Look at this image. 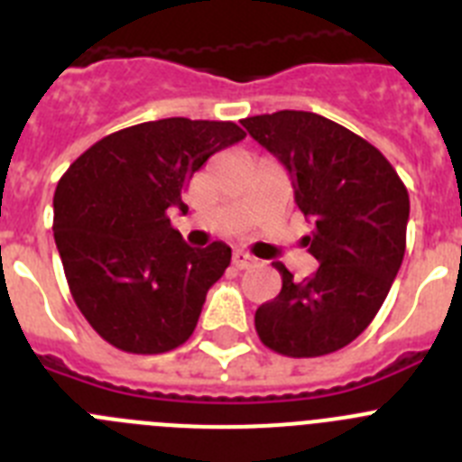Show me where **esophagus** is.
<instances>
[{
    "label": "esophagus",
    "mask_w": 462,
    "mask_h": 462,
    "mask_svg": "<svg viewBox=\"0 0 462 462\" xmlns=\"http://www.w3.org/2000/svg\"><path fill=\"white\" fill-rule=\"evenodd\" d=\"M254 256L252 254H247V252H243V250H236L234 252V266L236 268H240V271H243V268H250L252 263H254Z\"/></svg>",
    "instance_id": "1"
}]
</instances>
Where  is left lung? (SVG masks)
<instances>
[{
  "label": "left lung",
  "instance_id": "obj_1",
  "mask_svg": "<svg viewBox=\"0 0 462 462\" xmlns=\"http://www.w3.org/2000/svg\"><path fill=\"white\" fill-rule=\"evenodd\" d=\"M289 171L319 268L303 282L277 261L282 291L261 305V342L291 358L337 352L368 328L405 256L410 196L389 159L337 122L308 110L243 120Z\"/></svg>",
  "mask_w": 462,
  "mask_h": 462
}]
</instances>
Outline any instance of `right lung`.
Segmentation results:
<instances>
[{"instance_id":"1","label":"right lung","mask_w":462,"mask_h":462,"mask_svg":"<svg viewBox=\"0 0 462 462\" xmlns=\"http://www.w3.org/2000/svg\"><path fill=\"white\" fill-rule=\"evenodd\" d=\"M243 138L234 122H143L94 143L57 182L52 231L64 275L106 342L164 354L189 340L231 247L222 240L189 247L169 212H185L191 175Z\"/></svg>"}]
</instances>
